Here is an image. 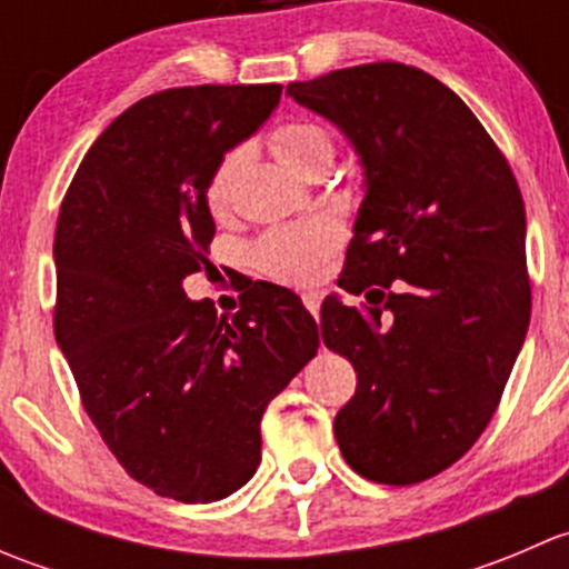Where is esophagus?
<instances>
[{"label": "esophagus", "instance_id": "1", "mask_svg": "<svg viewBox=\"0 0 569 569\" xmlns=\"http://www.w3.org/2000/svg\"><path fill=\"white\" fill-rule=\"evenodd\" d=\"M319 302L321 300H319L317 291H308V295H302V306H306L308 311H311L317 319H319Z\"/></svg>", "mask_w": 569, "mask_h": 569}]
</instances>
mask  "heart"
<instances>
[{
	"instance_id": "heart-1",
	"label": "heart",
	"mask_w": 569,
	"mask_h": 569,
	"mask_svg": "<svg viewBox=\"0 0 569 569\" xmlns=\"http://www.w3.org/2000/svg\"><path fill=\"white\" fill-rule=\"evenodd\" d=\"M269 146H272L274 157L295 173H302L308 164L319 162V159L332 162V153H336L330 131L317 123H308V120L280 123L269 134ZM242 162L244 148H231L211 170L209 181H206V203L214 214L226 211L231 203L233 178ZM338 242H341V226L330 217H313V220L272 228L269 233H263L252 248V258L269 278L291 286H308L319 278L327 256L338 248Z\"/></svg>"
}]
</instances>
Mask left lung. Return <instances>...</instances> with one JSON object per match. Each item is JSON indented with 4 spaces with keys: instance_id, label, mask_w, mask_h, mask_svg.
<instances>
[{
    "instance_id": "obj_1",
    "label": "left lung",
    "mask_w": 569,
    "mask_h": 569,
    "mask_svg": "<svg viewBox=\"0 0 569 569\" xmlns=\"http://www.w3.org/2000/svg\"><path fill=\"white\" fill-rule=\"evenodd\" d=\"M286 96L336 123L363 164L338 286H383L366 313L321 306L327 349L358 371L332 423L338 449L366 479L416 485L479 440L523 347V194L468 104L421 68H341Z\"/></svg>"
}]
</instances>
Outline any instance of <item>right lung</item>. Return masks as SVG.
<instances>
[{
  "mask_svg": "<svg viewBox=\"0 0 569 569\" xmlns=\"http://www.w3.org/2000/svg\"><path fill=\"white\" fill-rule=\"evenodd\" d=\"M280 84H198L137 101L93 142L54 231V336L126 473L209 503L261 462L263 410L317 355L300 297L256 283L233 317L189 300L209 267L206 181L280 101Z\"/></svg>",
  "mask_w": 569,
  "mask_h": 569,
  "instance_id": "add662e5",
  "label": "right lung"
}]
</instances>
